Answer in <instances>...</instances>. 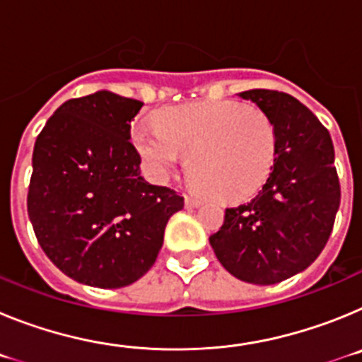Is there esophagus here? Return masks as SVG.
I'll list each match as a JSON object with an SVG mask.
<instances>
[{"label":"esophagus","instance_id":"1","mask_svg":"<svg viewBox=\"0 0 362 362\" xmlns=\"http://www.w3.org/2000/svg\"><path fill=\"white\" fill-rule=\"evenodd\" d=\"M203 201L199 197H194V196H187L185 197V204H187V209H197Z\"/></svg>","mask_w":362,"mask_h":362}]
</instances>
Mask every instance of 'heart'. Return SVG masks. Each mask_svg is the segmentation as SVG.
<instances>
[{"label": "heart", "mask_w": 362, "mask_h": 362, "mask_svg": "<svg viewBox=\"0 0 362 362\" xmlns=\"http://www.w3.org/2000/svg\"><path fill=\"white\" fill-rule=\"evenodd\" d=\"M158 124H137L134 145L156 177L188 159V177L221 201L254 196L277 158V129L267 112L235 101L165 108Z\"/></svg>", "instance_id": "b5f03b06"}]
</instances>
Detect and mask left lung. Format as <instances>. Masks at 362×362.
<instances>
[{
    "instance_id": "1",
    "label": "left lung",
    "mask_w": 362,
    "mask_h": 362,
    "mask_svg": "<svg viewBox=\"0 0 362 362\" xmlns=\"http://www.w3.org/2000/svg\"><path fill=\"white\" fill-rule=\"evenodd\" d=\"M239 98L274 119L277 158L263 190L225 210V223L210 235V245L233 277L276 284L306 270L330 238L341 203L334 143L292 95L254 88Z\"/></svg>"
}]
</instances>
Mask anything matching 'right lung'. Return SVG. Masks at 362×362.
Here are the masks:
<instances>
[{
	"label": "right lung",
	"instance_id": "right-lung-1",
	"mask_svg": "<svg viewBox=\"0 0 362 362\" xmlns=\"http://www.w3.org/2000/svg\"><path fill=\"white\" fill-rule=\"evenodd\" d=\"M137 99L99 90L69 99L34 145L27 209L37 243L78 283L121 288L152 268L183 197L145 181L130 143Z\"/></svg>",
	"mask_w": 362,
	"mask_h": 362
}]
</instances>
